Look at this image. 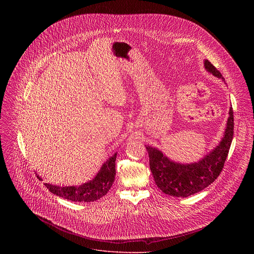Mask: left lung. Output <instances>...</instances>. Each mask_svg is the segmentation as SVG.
Returning a JSON list of instances; mask_svg holds the SVG:
<instances>
[{
    "label": "left lung",
    "instance_id": "left-lung-1",
    "mask_svg": "<svg viewBox=\"0 0 254 254\" xmlns=\"http://www.w3.org/2000/svg\"><path fill=\"white\" fill-rule=\"evenodd\" d=\"M205 69L218 78L225 80L221 72L209 62H204ZM225 135L208 155L197 163L179 164L169 160L161 151L146 146L149 168L156 186L166 194L187 197L196 193L217 179L222 172L234 136V112L230 109Z\"/></svg>",
    "mask_w": 254,
    "mask_h": 254
}]
</instances>
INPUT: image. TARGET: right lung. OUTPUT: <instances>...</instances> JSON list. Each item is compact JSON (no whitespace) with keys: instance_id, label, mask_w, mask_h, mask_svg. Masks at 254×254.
<instances>
[{"instance_id":"1","label":"right lung","mask_w":254,"mask_h":254,"mask_svg":"<svg viewBox=\"0 0 254 254\" xmlns=\"http://www.w3.org/2000/svg\"><path fill=\"white\" fill-rule=\"evenodd\" d=\"M116 153L103 165L95 179L79 187H58L45 184L47 189L54 194L72 201H95L108 193L115 178ZM39 180L41 178L37 176Z\"/></svg>"}]
</instances>
